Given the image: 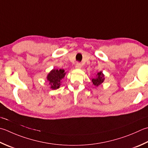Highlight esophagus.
<instances>
[{
	"label": "esophagus",
	"mask_w": 148,
	"mask_h": 148,
	"mask_svg": "<svg viewBox=\"0 0 148 148\" xmlns=\"http://www.w3.org/2000/svg\"><path fill=\"white\" fill-rule=\"evenodd\" d=\"M81 67H82V65H81L80 63H76V65H75V68L76 69H80Z\"/></svg>",
	"instance_id": "esophagus-1"
}]
</instances>
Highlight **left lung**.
I'll return each mask as SVG.
<instances>
[{
  "label": "left lung",
  "instance_id": "1",
  "mask_svg": "<svg viewBox=\"0 0 148 148\" xmlns=\"http://www.w3.org/2000/svg\"><path fill=\"white\" fill-rule=\"evenodd\" d=\"M105 79V75H104L103 72L101 71L97 72V74H96V76H95V77L92 78V82L94 85H95V86H99L104 82Z\"/></svg>",
  "mask_w": 148,
  "mask_h": 148
}]
</instances>
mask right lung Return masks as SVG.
Returning a JSON list of instances; mask_svg holds the SVG:
<instances>
[{
	"instance_id": "add662e5",
	"label": "right lung",
	"mask_w": 148,
	"mask_h": 148,
	"mask_svg": "<svg viewBox=\"0 0 148 148\" xmlns=\"http://www.w3.org/2000/svg\"><path fill=\"white\" fill-rule=\"evenodd\" d=\"M66 72L63 69H54L51 70L47 76V79L50 85V88L52 90H56L60 88L61 85V81L64 78Z\"/></svg>"
}]
</instances>
